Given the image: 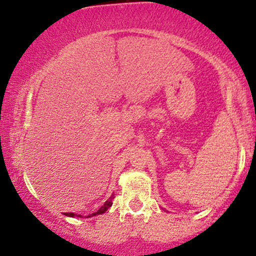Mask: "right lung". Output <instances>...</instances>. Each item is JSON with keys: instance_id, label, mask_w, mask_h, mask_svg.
<instances>
[{"instance_id": "obj_1", "label": "right lung", "mask_w": 256, "mask_h": 256, "mask_svg": "<svg viewBox=\"0 0 256 256\" xmlns=\"http://www.w3.org/2000/svg\"><path fill=\"white\" fill-rule=\"evenodd\" d=\"M112 198H114V197L112 196V197H110L109 200H108L106 202H105L104 204L102 206V207H100V209L96 212V213H92V216H99V214H104L105 212H106L108 209H109V208L112 206ZM66 216H80V218H82V216H80V214H74V213H66Z\"/></svg>"}]
</instances>
